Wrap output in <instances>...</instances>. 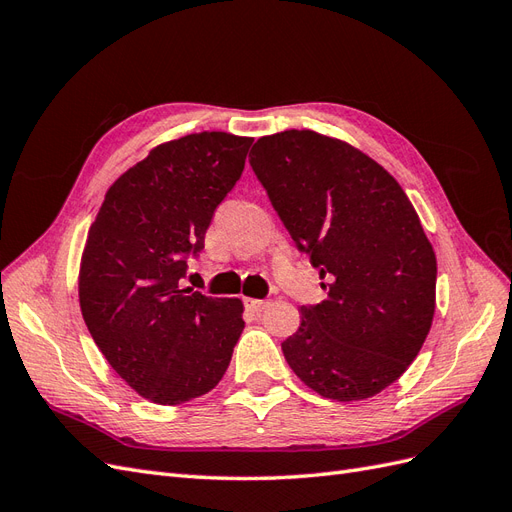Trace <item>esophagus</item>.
Masks as SVG:
<instances>
[{
    "label": "esophagus",
    "instance_id": "34e87169",
    "mask_svg": "<svg viewBox=\"0 0 512 512\" xmlns=\"http://www.w3.org/2000/svg\"><path fill=\"white\" fill-rule=\"evenodd\" d=\"M245 307L250 309L252 314H260V312H265V309L269 307V301H262V299H245Z\"/></svg>",
    "mask_w": 512,
    "mask_h": 512
}]
</instances>
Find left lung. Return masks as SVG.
<instances>
[{
    "instance_id": "1",
    "label": "left lung",
    "mask_w": 512,
    "mask_h": 512,
    "mask_svg": "<svg viewBox=\"0 0 512 512\" xmlns=\"http://www.w3.org/2000/svg\"><path fill=\"white\" fill-rule=\"evenodd\" d=\"M250 164L329 280L282 344L290 369L327 399L378 395L416 359L436 309V254L406 192L363 151L312 130L258 138Z\"/></svg>"
}]
</instances>
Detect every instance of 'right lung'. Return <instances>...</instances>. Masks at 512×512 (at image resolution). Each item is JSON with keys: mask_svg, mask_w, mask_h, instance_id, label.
<instances>
[{"mask_svg": "<svg viewBox=\"0 0 512 512\" xmlns=\"http://www.w3.org/2000/svg\"><path fill=\"white\" fill-rule=\"evenodd\" d=\"M250 145L226 132L158 145L108 188L89 228L79 273L85 324L108 365L153 404L179 406L215 389L245 327L239 299L179 282Z\"/></svg>", "mask_w": 512, "mask_h": 512, "instance_id": "right-lung-1", "label": "right lung"}]
</instances>
